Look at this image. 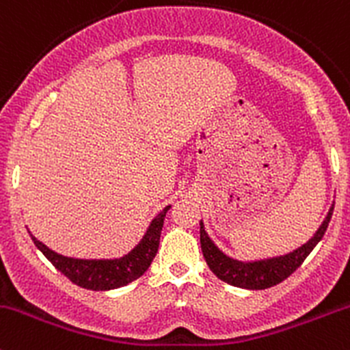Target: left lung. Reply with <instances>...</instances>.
Returning <instances> with one entry per match:
<instances>
[{
    "label": "left lung",
    "instance_id": "left-lung-1",
    "mask_svg": "<svg viewBox=\"0 0 350 350\" xmlns=\"http://www.w3.org/2000/svg\"><path fill=\"white\" fill-rule=\"evenodd\" d=\"M334 204L330 205L327 217L317 229V232L305 244L300 247L293 250L291 253L273 256V258L256 259V261H241V259H234L222 253L214 241L208 237L205 232L204 222L200 221V246L202 253H204L205 261H207L211 271L217 276L219 280L226 282L232 286L244 288V290H265V288H271L275 284L282 283L286 280L301 262L305 258L312 253L313 247L320 243V239L325 234L329 228L330 217H332Z\"/></svg>",
    "mask_w": 350,
    "mask_h": 350
}]
</instances>
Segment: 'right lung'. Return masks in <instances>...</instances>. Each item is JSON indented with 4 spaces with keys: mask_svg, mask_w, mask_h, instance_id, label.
I'll return each instance as SVG.
<instances>
[{
    "mask_svg": "<svg viewBox=\"0 0 350 350\" xmlns=\"http://www.w3.org/2000/svg\"><path fill=\"white\" fill-rule=\"evenodd\" d=\"M172 205H167L157 217L151 221L146 229L145 236L142 237L138 244L129 251L128 254L121 258L113 259H81V258H68V256L59 254L50 250L49 246L38 241L33 234L30 232L31 241L35 246L42 251L43 256L59 269L62 275H66L72 283L77 286L85 288V290L106 291L114 290L129 284L139 276L145 275L146 269L150 268L151 261L158 253V244H160V234L163 228V221L167 212L170 211Z\"/></svg>",
    "mask_w": 350,
    "mask_h": 350,
    "instance_id": "obj_1",
    "label": "right lung"
}]
</instances>
